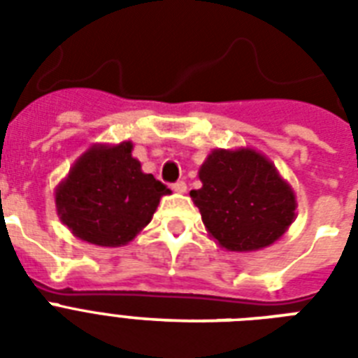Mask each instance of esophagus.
Listing matches in <instances>:
<instances>
[{"instance_id":"1","label":"esophagus","mask_w":358,"mask_h":358,"mask_svg":"<svg viewBox=\"0 0 358 358\" xmlns=\"http://www.w3.org/2000/svg\"><path fill=\"white\" fill-rule=\"evenodd\" d=\"M185 189H187V185H185L184 180H178L173 184V191H176V193H184Z\"/></svg>"}]
</instances>
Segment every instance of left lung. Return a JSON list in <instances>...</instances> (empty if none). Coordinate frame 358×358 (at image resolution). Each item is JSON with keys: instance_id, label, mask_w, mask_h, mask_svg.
I'll list each match as a JSON object with an SVG mask.
<instances>
[{"instance_id": "1", "label": "left lung", "mask_w": 358, "mask_h": 358, "mask_svg": "<svg viewBox=\"0 0 358 358\" xmlns=\"http://www.w3.org/2000/svg\"><path fill=\"white\" fill-rule=\"evenodd\" d=\"M189 193L208 232L229 250L271 245L295 217V195L271 162L249 148L213 150Z\"/></svg>"}]
</instances>
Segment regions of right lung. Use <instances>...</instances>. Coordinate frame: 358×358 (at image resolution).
<instances>
[{
	"label": "right lung",
	"mask_w": 358,
	"mask_h": 358,
	"mask_svg": "<svg viewBox=\"0 0 358 358\" xmlns=\"http://www.w3.org/2000/svg\"><path fill=\"white\" fill-rule=\"evenodd\" d=\"M171 193L141 171L131 143L92 146L57 187V213L72 234L100 247H119L150 223L159 199Z\"/></svg>",
	"instance_id": "add662e5"
}]
</instances>
